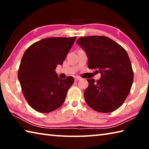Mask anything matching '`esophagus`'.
Returning a JSON list of instances; mask_svg holds the SVG:
<instances>
[{
	"label": "esophagus",
	"mask_w": 149,
	"mask_h": 149,
	"mask_svg": "<svg viewBox=\"0 0 149 149\" xmlns=\"http://www.w3.org/2000/svg\"><path fill=\"white\" fill-rule=\"evenodd\" d=\"M79 79H81V77H79V76L75 77V81H77L79 80Z\"/></svg>",
	"instance_id": "34e87169"
}]
</instances>
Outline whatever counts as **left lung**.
Segmentation results:
<instances>
[{"label":"left lung","mask_w":149,"mask_h":149,"mask_svg":"<svg viewBox=\"0 0 149 149\" xmlns=\"http://www.w3.org/2000/svg\"><path fill=\"white\" fill-rule=\"evenodd\" d=\"M77 43L87 52L88 67L98 69L100 79H87L85 102L97 112L107 113L120 108L129 95L133 72L129 56L116 42L105 36L82 37Z\"/></svg>","instance_id":"8db88e82"}]
</instances>
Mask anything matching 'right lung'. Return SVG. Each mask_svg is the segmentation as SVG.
<instances>
[{
	"label": "right lung",
	"instance_id": "right-lung-1",
	"mask_svg": "<svg viewBox=\"0 0 149 149\" xmlns=\"http://www.w3.org/2000/svg\"><path fill=\"white\" fill-rule=\"evenodd\" d=\"M76 37H50L27 48L20 62L17 77L29 105L37 112L49 113L61 107L74 78L60 79L55 72L63 64Z\"/></svg>",
	"mask_w": 149,
	"mask_h": 149
}]
</instances>
